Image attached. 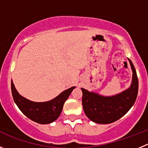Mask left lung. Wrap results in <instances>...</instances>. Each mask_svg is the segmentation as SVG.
<instances>
[{
	"label": "left lung",
	"mask_w": 148,
	"mask_h": 148,
	"mask_svg": "<svg viewBox=\"0 0 148 148\" xmlns=\"http://www.w3.org/2000/svg\"><path fill=\"white\" fill-rule=\"evenodd\" d=\"M132 67L131 86L123 92L112 97H104L81 88L82 105L86 115L93 122L101 124L116 121L131 109L138 94V78L133 63L128 59Z\"/></svg>",
	"instance_id": "obj_1"
}]
</instances>
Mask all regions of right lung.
Segmentation results:
<instances>
[{
	"mask_svg": "<svg viewBox=\"0 0 148 148\" xmlns=\"http://www.w3.org/2000/svg\"><path fill=\"white\" fill-rule=\"evenodd\" d=\"M75 88L73 86L65 90L57 97L48 102H35L21 96L12 81V93L16 105L28 119L40 124L52 123L58 119L64 102Z\"/></svg>",
	"mask_w": 148,
	"mask_h": 148,
	"instance_id": "1",
	"label": "right lung"
}]
</instances>
